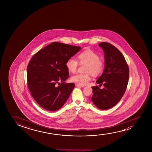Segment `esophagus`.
I'll use <instances>...</instances> for the list:
<instances>
[{
	"label": "esophagus",
	"instance_id": "34e87169",
	"mask_svg": "<svg viewBox=\"0 0 152 152\" xmlns=\"http://www.w3.org/2000/svg\"><path fill=\"white\" fill-rule=\"evenodd\" d=\"M75 86H76V87H78L83 88L85 87V86L81 85H79V84H78V83L76 84Z\"/></svg>",
	"mask_w": 152,
	"mask_h": 152
}]
</instances>
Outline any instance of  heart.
Here are the masks:
<instances>
[{
    "label": "heart",
    "mask_w": 152,
    "mask_h": 152,
    "mask_svg": "<svg viewBox=\"0 0 152 152\" xmlns=\"http://www.w3.org/2000/svg\"><path fill=\"white\" fill-rule=\"evenodd\" d=\"M80 64H87L86 72L87 74H77L71 78L72 81L76 83L85 85L91 80V73L94 75H99L103 69V63L100 60L99 56L96 52L91 50H87L81 52L78 56ZM79 65L77 60L71 58L67 61V69L72 73H75Z\"/></svg>",
    "instance_id": "heart-1"
}]
</instances>
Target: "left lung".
Masks as SVG:
<instances>
[{"label": "left lung", "instance_id": "8db88e82", "mask_svg": "<svg viewBox=\"0 0 152 152\" xmlns=\"http://www.w3.org/2000/svg\"><path fill=\"white\" fill-rule=\"evenodd\" d=\"M99 47L104 51L105 67L96 83L104 88L92 87L91 100L98 108L105 110L116 105L125 94L129 80V67L123 54L115 46L103 42Z\"/></svg>", "mask_w": 152, "mask_h": 152}]
</instances>
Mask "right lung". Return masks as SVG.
I'll return each instance as SVG.
<instances>
[{
  "mask_svg": "<svg viewBox=\"0 0 152 152\" xmlns=\"http://www.w3.org/2000/svg\"><path fill=\"white\" fill-rule=\"evenodd\" d=\"M80 49L78 46L54 42L32 57L27 66V85L42 108L56 111L66 102L75 84L65 83L69 76L66 63Z\"/></svg>",
  "mask_w": 152,
  "mask_h": 152,
  "instance_id": "right-lung-1",
  "label": "right lung"
}]
</instances>
